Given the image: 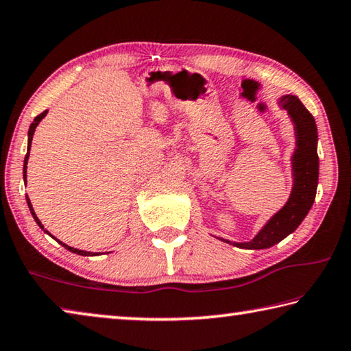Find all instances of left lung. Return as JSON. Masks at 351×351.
Wrapping results in <instances>:
<instances>
[{"label":"left lung","instance_id":"8db88e82","mask_svg":"<svg viewBox=\"0 0 351 351\" xmlns=\"http://www.w3.org/2000/svg\"><path fill=\"white\" fill-rule=\"evenodd\" d=\"M278 105L287 110L295 133V148L291 156L293 189H291L287 204L266 221L252 240L237 243L219 239L241 249H268L287 239L304 221L316 198L319 181L316 121L299 97L293 94L282 96L278 99Z\"/></svg>","mask_w":351,"mask_h":351}]
</instances>
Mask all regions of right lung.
Returning a JSON list of instances; mask_svg holds the SVG:
<instances>
[{
  "mask_svg": "<svg viewBox=\"0 0 351 351\" xmlns=\"http://www.w3.org/2000/svg\"><path fill=\"white\" fill-rule=\"evenodd\" d=\"M46 114H47V110H46V111H43V112H41V114H38L37 117H35V119H34V122L31 123V127H29V132H27V153H26V158H25V165H23V178H25V184L27 182V180H26V176H27V175H26V171H27V159H29V152H31V144H32V138H34L35 128H37V125H38V123L41 122V119H43ZM26 201H27L29 210H31L32 217H34V219H35V223H37V224L40 226V228L43 229L47 235H51V234H49V230H46V229H45V226L41 224V221H40V219H38V217L35 215V212H34V207H32V204H31V199H29V198L26 197ZM51 237H52V235H51ZM52 239L57 240L56 237H52ZM57 241H58V240H57ZM58 243H60V245H62L64 249H68V251L74 252V254H79V255H83V257H86V255H88V257H90V255H91V257H93V255H99V254H100V252H88V251H82V249L71 247V246H68V245H64L63 241H58Z\"/></svg>",
  "mask_w": 351,
  "mask_h": 351,
  "instance_id": "add662e5",
  "label": "right lung"
}]
</instances>
